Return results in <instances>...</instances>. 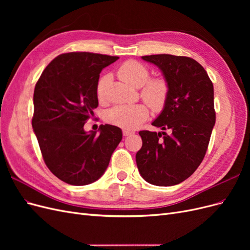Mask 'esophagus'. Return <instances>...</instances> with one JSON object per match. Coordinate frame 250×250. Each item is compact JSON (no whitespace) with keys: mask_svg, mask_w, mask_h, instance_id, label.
<instances>
[{"mask_svg":"<svg viewBox=\"0 0 250 250\" xmlns=\"http://www.w3.org/2000/svg\"><path fill=\"white\" fill-rule=\"evenodd\" d=\"M132 134V131H129V130H123V135L124 137H128V135Z\"/></svg>","mask_w":250,"mask_h":250,"instance_id":"esophagus-1","label":"esophagus"}]
</instances>
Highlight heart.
Here are the masks:
<instances>
[{
	"instance_id": "b5f03b06",
	"label": "heart",
	"mask_w": 250,
	"mask_h": 250,
	"mask_svg": "<svg viewBox=\"0 0 250 250\" xmlns=\"http://www.w3.org/2000/svg\"><path fill=\"white\" fill-rule=\"evenodd\" d=\"M118 78L134 88L141 89V97L154 110H161L168 99L169 86L163 78H150L146 65L137 60H127L117 70ZM108 76L100 78L97 85V96L103 99L104 89L108 82ZM149 116V109L145 104H135L129 106H116L108 110L107 121L112 125L124 129H135Z\"/></svg>"
}]
</instances>
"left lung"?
Here are the masks:
<instances>
[{
    "label": "left lung",
    "mask_w": 250,
    "mask_h": 250,
    "mask_svg": "<svg viewBox=\"0 0 250 250\" xmlns=\"http://www.w3.org/2000/svg\"><path fill=\"white\" fill-rule=\"evenodd\" d=\"M142 58L163 72L169 94L161 115L152 122L163 131L139 132L143 145L135 161L149 184L175 186L192 175L208 150L216 122L213 82L193 58L170 54Z\"/></svg>",
    "instance_id": "1"
}]
</instances>
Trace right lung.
Returning <instances> with one entry per match:
<instances>
[{
  "mask_svg": "<svg viewBox=\"0 0 250 250\" xmlns=\"http://www.w3.org/2000/svg\"><path fill=\"white\" fill-rule=\"evenodd\" d=\"M118 59L89 52L65 53L53 59L36 82L33 130L47 167L66 184L85 186L99 179L122 140L117 126L101 125L99 134L83 128L99 104L101 71Z\"/></svg>",
  "mask_w": 250,
  "mask_h": 250,
  "instance_id": "1",
  "label": "right lung"
}]
</instances>
